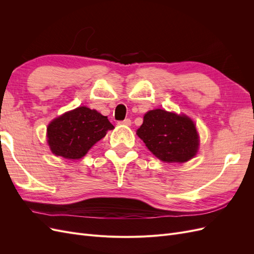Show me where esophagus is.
Segmentation results:
<instances>
[{"label": "esophagus", "instance_id": "esophagus-1", "mask_svg": "<svg viewBox=\"0 0 254 254\" xmlns=\"http://www.w3.org/2000/svg\"><path fill=\"white\" fill-rule=\"evenodd\" d=\"M120 125H125V126H130L131 125V120L130 119H125L124 121H121L119 122Z\"/></svg>", "mask_w": 254, "mask_h": 254}]
</instances>
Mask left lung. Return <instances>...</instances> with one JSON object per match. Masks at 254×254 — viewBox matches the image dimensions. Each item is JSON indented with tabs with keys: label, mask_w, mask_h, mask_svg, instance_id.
I'll return each mask as SVG.
<instances>
[{
	"label": "left lung",
	"mask_w": 254,
	"mask_h": 254,
	"mask_svg": "<svg viewBox=\"0 0 254 254\" xmlns=\"http://www.w3.org/2000/svg\"><path fill=\"white\" fill-rule=\"evenodd\" d=\"M137 136L147 148L164 162H187L198 150V133L193 121L162 109L144 115Z\"/></svg>",
	"instance_id": "8db88e82"
}]
</instances>
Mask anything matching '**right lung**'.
<instances>
[{
  "label": "right lung",
  "instance_id": "right-lung-1",
  "mask_svg": "<svg viewBox=\"0 0 254 254\" xmlns=\"http://www.w3.org/2000/svg\"><path fill=\"white\" fill-rule=\"evenodd\" d=\"M113 125L96 110L78 107L54 120L48 127L53 153L64 159H80Z\"/></svg>",
  "mask_w": 254,
  "mask_h": 254
}]
</instances>
